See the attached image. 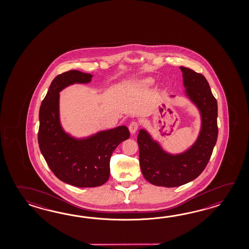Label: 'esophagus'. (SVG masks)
Here are the masks:
<instances>
[{
  "mask_svg": "<svg viewBox=\"0 0 249 249\" xmlns=\"http://www.w3.org/2000/svg\"><path fill=\"white\" fill-rule=\"evenodd\" d=\"M138 129H139V123L136 122V121H132L129 124V131L132 134H134L135 132H137Z\"/></svg>",
  "mask_w": 249,
  "mask_h": 249,
  "instance_id": "1",
  "label": "esophagus"
}]
</instances>
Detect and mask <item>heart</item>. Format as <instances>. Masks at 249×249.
<instances>
[{"instance_id": "1", "label": "heart", "mask_w": 249, "mask_h": 249, "mask_svg": "<svg viewBox=\"0 0 249 249\" xmlns=\"http://www.w3.org/2000/svg\"><path fill=\"white\" fill-rule=\"evenodd\" d=\"M153 78H145V79L141 81V84L144 86H149V85H153Z\"/></svg>"}]
</instances>
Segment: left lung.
Instances as JSON below:
<instances>
[{
    "label": "left lung",
    "mask_w": 249,
    "mask_h": 249,
    "mask_svg": "<svg viewBox=\"0 0 249 249\" xmlns=\"http://www.w3.org/2000/svg\"><path fill=\"white\" fill-rule=\"evenodd\" d=\"M186 94L201 114V130L191 148L183 153H166L145 130L137 142L143 176L156 186L178 187L195 180L206 168L218 136L217 101L207 80L192 69L180 67Z\"/></svg>",
    "instance_id": "1"
}]
</instances>
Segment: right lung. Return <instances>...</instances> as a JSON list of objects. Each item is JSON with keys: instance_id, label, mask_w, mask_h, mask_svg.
<instances>
[{"instance_id": "add662e5", "label": "right lung", "mask_w": 249, "mask_h": 249, "mask_svg": "<svg viewBox=\"0 0 249 249\" xmlns=\"http://www.w3.org/2000/svg\"><path fill=\"white\" fill-rule=\"evenodd\" d=\"M92 75L78 70L58 74L50 85L39 111V148L50 169L64 182L81 188L98 187L110 173V158L120 143L130 137L126 126L74 139L65 132L59 121V91L73 84L90 83Z\"/></svg>"}]
</instances>
